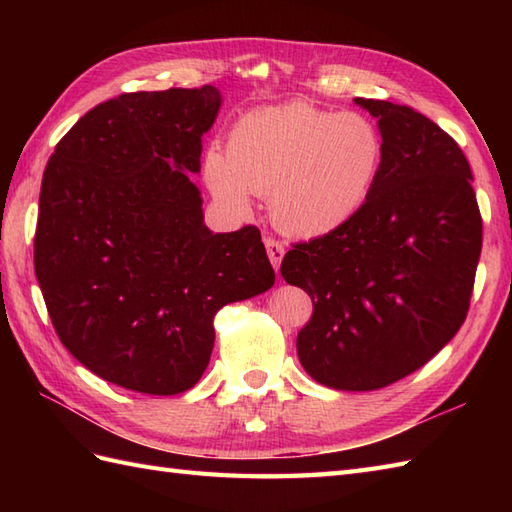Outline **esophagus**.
Masks as SVG:
<instances>
[{
	"instance_id": "34e87169",
	"label": "esophagus",
	"mask_w": 512,
	"mask_h": 512,
	"mask_svg": "<svg viewBox=\"0 0 512 512\" xmlns=\"http://www.w3.org/2000/svg\"><path fill=\"white\" fill-rule=\"evenodd\" d=\"M264 246H266V253H268L270 264H273V268L277 270V268H279V264H281V259H284V253H286L284 244H281L279 239L266 237V239H264Z\"/></svg>"
}]
</instances>
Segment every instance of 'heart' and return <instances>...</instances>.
<instances>
[{"label":"heart","instance_id":"heart-1","mask_svg":"<svg viewBox=\"0 0 512 512\" xmlns=\"http://www.w3.org/2000/svg\"><path fill=\"white\" fill-rule=\"evenodd\" d=\"M383 162L372 118L292 101L239 116L226 151H206L204 178L226 209L246 213L250 195H268L281 231L323 237L363 211Z\"/></svg>","mask_w":512,"mask_h":512}]
</instances>
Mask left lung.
<instances>
[{"instance_id": "8db88e82", "label": "left lung", "mask_w": 512, "mask_h": 512, "mask_svg": "<svg viewBox=\"0 0 512 512\" xmlns=\"http://www.w3.org/2000/svg\"><path fill=\"white\" fill-rule=\"evenodd\" d=\"M378 118L385 162L350 224L292 244L281 277L312 297L303 369L343 391L387 387L462 328L482 253V215L458 143L407 105L356 99Z\"/></svg>"}]
</instances>
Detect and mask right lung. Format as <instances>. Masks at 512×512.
Returning <instances> with one entry per match:
<instances>
[{
  "mask_svg": "<svg viewBox=\"0 0 512 512\" xmlns=\"http://www.w3.org/2000/svg\"><path fill=\"white\" fill-rule=\"evenodd\" d=\"M222 96L129 92L65 134L41 180L35 275L59 341L107 383L151 396L191 389L226 303L275 284L262 233H211L189 173Z\"/></svg>",
  "mask_w": 512,
  "mask_h": 512,
  "instance_id": "add662e5",
  "label": "right lung"
}]
</instances>
